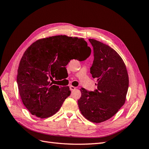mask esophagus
Wrapping results in <instances>:
<instances>
[{
  "label": "esophagus",
  "mask_w": 149,
  "mask_h": 149,
  "mask_svg": "<svg viewBox=\"0 0 149 149\" xmlns=\"http://www.w3.org/2000/svg\"><path fill=\"white\" fill-rule=\"evenodd\" d=\"M70 90H71V91H73V90H75L76 89V88L74 86H70Z\"/></svg>",
  "instance_id": "1"
}]
</instances>
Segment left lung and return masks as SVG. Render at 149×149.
Wrapping results in <instances>:
<instances>
[{"instance_id":"left-lung-1","label":"left lung","mask_w":149,"mask_h":149,"mask_svg":"<svg viewBox=\"0 0 149 149\" xmlns=\"http://www.w3.org/2000/svg\"><path fill=\"white\" fill-rule=\"evenodd\" d=\"M89 41L94 52L90 73L97 79V89L88 91L81 88L78 104L86 119L100 123L112 118L124 104L129 76L123 59L114 49L96 40Z\"/></svg>"}]
</instances>
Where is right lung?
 <instances>
[{
	"label": "right lung",
	"mask_w": 149,
	"mask_h": 149,
	"mask_svg": "<svg viewBox=\"0 0 149 149\" xmlns=\"http://www.w3.org/2000/svg\"><path fill=\"white\" fill-rule=\"evenodd\" d=\"M91 52L83 38L66 35L40 39L26 49L20 61L17 82L22 101L31 114L44 119L58 111L71 91L68 86L53 85L50 80L57 78L60 69L71 60L86 59Z\"/></svg>",
	"instance_id": "obj_1"
}]
</instances>
